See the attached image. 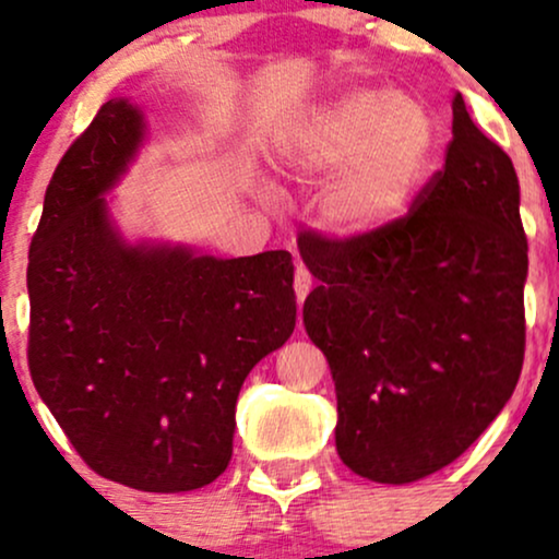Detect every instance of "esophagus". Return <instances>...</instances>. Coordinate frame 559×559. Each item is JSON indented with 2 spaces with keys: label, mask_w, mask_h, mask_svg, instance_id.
Instances as JSON below:
<instances>
[{
  "label": "esophagus",
  "mask_w": 559,
  "mask_h": 559,
  "mask_svg": "<svg viewBox=\"0 0 559 559\" xmlns=\"http://www.w3.org/2000/svg\"><path fill=\"white\" fill-rule=\"evenodd\" d=\"M294 292H297V299L305 301L307 294L312 292V275L307 267H297V273H294Z\"/></svg>",
  "instance_id": "obj_1"
}]
</instances>
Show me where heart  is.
<instances>
[{"mask_svg": "<svg viewBox=\"0 0 559 559\" xmlns=\"http://www.w3.org/2000/svg\"><path fill=\"white\" fill-rule=\"evenodd\" d=\"M436 146L428 107L386 88H352L333 99L284 146L288 170L333 173L323 189L325 223L344 236L394 226L418 194Z\"/></svg>", "mask_w": 559, "mask_h": 559, "instance_id": "heart-1", "label": "heart"}]
</instances>
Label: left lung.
Instances as JSON below:
<instances>
[{
	"instance_id": "obj_1",
	"label": "left lung",
	"mask_w": 559,
	"mask_h": 559,
	"mask_svg": "<svg viewBox=\"0 0 559 559\" xmlns=\"http://www.w3.org/2000/svg\"><path fill=\"white\" fill-rule=\"evenodd\" d=\"M318 278L307 336L336 383V449L357 476L413 484L454 463L515 391L528 241L512 159L452 102L444 168L368 236H299Z\"/></svg>"
}]
</instances>
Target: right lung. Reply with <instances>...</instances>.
<instances>
[{
  "label": "right lung",
  "mask_w": 559,
  "mask_h": 559,
  "mask_svg": "<svg viewBox=\"0 0 559 559\" xmlns=\"http://www.w3.org/2000/svg\"><path fill=\"white\" fill-rule=\"evenodd\" d=\"M144 133L110 99L57 165L28 254V368L92 471L178 493L228 467L243 378L297 325L294 262L126 241L105 194Z\"/></svg>",
  "instance_id": "right-lung-1"
}]
</instances>
